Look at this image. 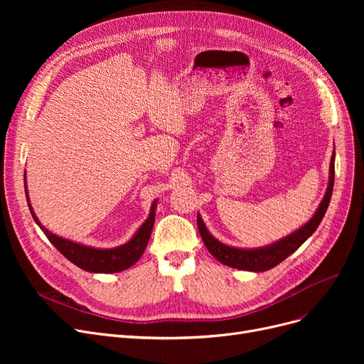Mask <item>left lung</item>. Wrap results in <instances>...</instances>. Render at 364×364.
<instances>
[{"instance_id": "1", "label": "left lung", "mask_w": 364, "mask_h": 364, "mask_svg": "<svg viewBox=\"0 0 364 364\" xmlns=\"http://www.w3.org/2000/svg\"><path fill=\"white\" fill-rule=\"evenodd\" d=\"M333 181H335V150L332 151L331 165H329V181L326 193H324L320 205L317 206L314 215L296 228L291 235L284 236L270 245L259 246V247H237L230 246L215 239L206 228L200 214H198V227L200 237L206 246V250L211 252V255L224 265L233 267V269L245 270V272H254L261 273L273 269L283 259L288 258L294 254L298 247L307 240L313 233L317 230L318 224L321 223L324 214L328 211V206L331 203L332 192H333Z\"/></svg>"}]
</instances>
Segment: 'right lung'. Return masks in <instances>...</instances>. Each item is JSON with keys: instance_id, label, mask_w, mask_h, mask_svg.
I'll list each match as a JSON object with an SVG mask.
<instances>
[{"instance_id": "obj_1", "label": "right lung", "mask_w": 364, "mask_h": 364, "mask_svg": "<svg viewBox=\"0 0 364 364\" xmlns=\"http://www.w3.org/2000/svg\"><path fill=\"white\" fill-rule=\"evenodd\" d=\"M25 193H26V200H28L32 218L35 220L38 227L44 232V235L48 237V240L54 245L55 250L62 255H65L76 267H80V269L90 273H105V274L119 273L136 264L143 255L146 246L149 243V239L153 230V223H155V217H156L158 199L151 202L150 213L146 221L137 228V232L132 235V237L128 242L114 247H94V246H88V245H82L78 242L65 239L62 236H57L51 233L48 228H46V225L41 224V221L35 215L33 208L29 202L28 187H26V172H25Z\"/></svg>"}]
</instances>
